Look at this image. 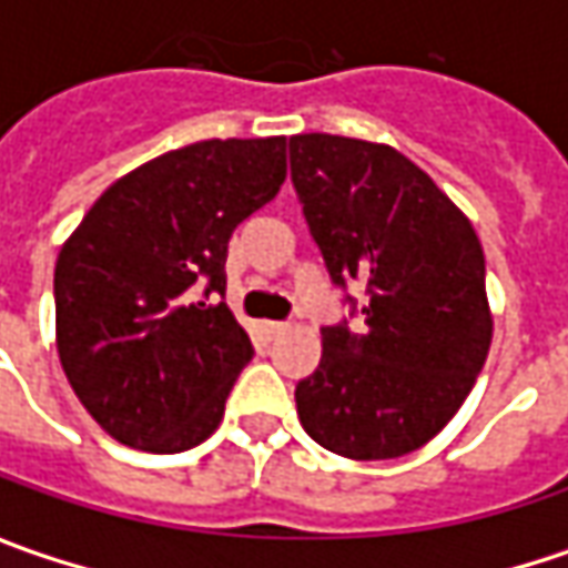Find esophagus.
I'll list each match as a JSON object with an SVG mask.
<instances>
[{
  "label": "esophagus",
  "instance_id": "34e87169",
  "mask_svg": "<svg viewBox=\"0 0 568 568\" xmlns=\"http://www.w3.org/2000/svg\"><path fill=\"white\" fill-rule=\"evenodd\" d=\"M262 332L268 335V338H281L284 332H287V322H262Z\"/></svg>",
  "mask_w": 568,
  "mask_h": 568
}]
</instances>
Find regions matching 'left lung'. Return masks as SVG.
Listing matches in <instances>:
<instances>
[{
    "mask_svg": "<svg viewBox=\"0 0 568 568\" xmlns=\"http://www.w3.org/2000/svg\"><path fill=\"white\" fill-rule=\"evenodd\" d=\"M291 176L332 281L369 294L361 328H322V361L296 385L300 424L344 458H402L458 414L487 363L484 246L392 144L294 135Z\"/></svg>",
    "mask_w": 568,
    "mask_h": 568,
    "instance_id": "8db88e82",
    "label": "left lung"
}]
</instances>
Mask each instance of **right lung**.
<instances>
[{"instance_id": "1", "label": "right lung", "mask_w": 568, "mask_h": 568, "mask_svg": "<svg viewBox=\"0 0 568 568\" xmlns=\"http://www.w3.org/2000/svg\"><path fill=\"white\" fill-rule=\"evenodd\" d=\"M287 180V139H207L135 166L55 258V351L103 433L173 455L205 443L252 361L224 294L227 243Z\"/></svg>"}]
</instances>
